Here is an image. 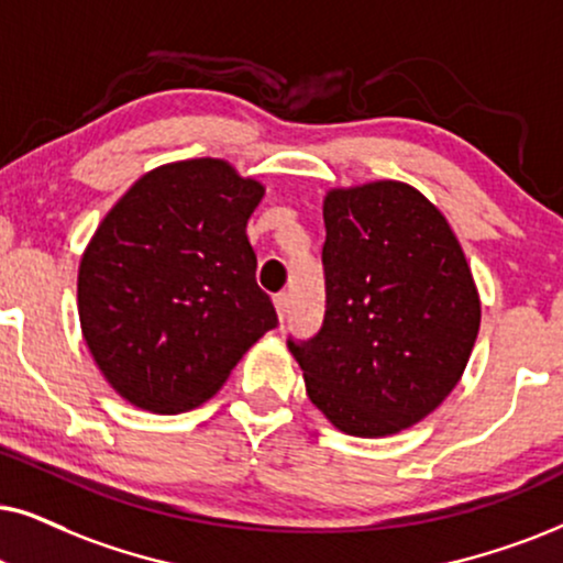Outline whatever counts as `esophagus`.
Returning a JSON list of instances; mask_svg holds the SVG:
<instances>
[{"mask_svg":"<svg viewBox=\"0 0 563 563\" xmlns=\"http://www.w3.org/2000/svg\"><path fill=\"white\" fill-rule=\"evenodd\" d=\"M273 303H275L277 317L286 319V314H288V294H275L273 296Z\"/></svg>","mask_w":563,"mask_h":563,"instance_id":"esophagus-1","label":"esophagus"}]
</instances>
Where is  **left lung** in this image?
<instances>
[{
	"label": "left lung",
	"instance_id": "left-lung-1",
	"mask_svg": "<svg viewBox=\"0 0 563 563\" xmlns=\"http://www.w3.org/2000/svg\"><path fill=\"white\" fill-rule=\"evenodd\" d=\"M324 229L322 330L288 340L306 395L351 437L410 429L452 393L478 338L460 241L421 191L387 179L327 191Z\"/></svg>",
	"mask_w": 563,
	"mask_h": 563
}]
</instances>
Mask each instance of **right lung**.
Segmentation results:
<instances>
[{"mask_svg": "<svg viewBox=\"0 0 563 563\" xmlns=\"http://www.w3.org/2000/svg\"><path fill=\"white\" fill-rule=\"evenodd\" d=\"M265 187L220 158L147 170L106 212L77 273V311L106 382L151 412L197 408L277 327L246 239Z\"/></svg>", "mask_w": 563, "mask_h": 563, "instance_id": "add662e5", "label": "right lung"}]
</instances>
